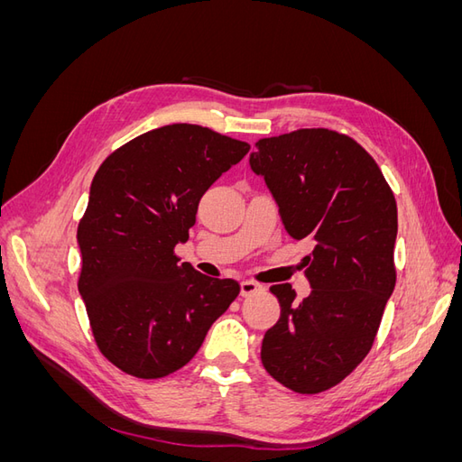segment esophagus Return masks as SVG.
<instances>
[{
  "instance_id": "obj_1",
  "label": "esophagus",
  "mask_w": 462,
  "mask_h": 462,
  "mask_svg": "<svg viewBox=\"0 0 462 462\" xmlns=\"http://www.w3.org/2000/svg\"><path fill=\"white\" fill-rule=\"evenodd\" d=\"M265 289L260 285V283H256V282H243L241 283V297H253V295H260V292H263Z\"/></svg>"
}]
</instances>
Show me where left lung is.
<instances>
[{
    "mask_svg": "<svg viewBox=\"0 0 462 462\" xmlns=\"http://www.w3.org/2000/svg\"><path fill=\"white\" fill-rule=\"evenodd\" d=\"M250 167L263 177L292 239L314 250L312 292L270 291L282 316L262 341V365L282 385L314 395L343 382L374 345L395 289L397 202L370 153L351 136L300 129L262 138Z\"/></svg>",
    "mask_w": 462,
    "mask_h": 462,
    "instance_id": "1",
    "label": "left lung"
}]
</instances>
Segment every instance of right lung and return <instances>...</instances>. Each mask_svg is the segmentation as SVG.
Here are the masks:
<instances>
[{
  "label": "right lung",
  "instance_id": "add662e5",
  "mask_svg": "<svg viewBox=\"0 0 462 462\" xmlns=\"http://www.w3.org/2000/svg\"><path fill=\"white\" fill-rule=\"evenodd\" d=\"M250 146L200 125L175 123L117 148L96 171L77 231L79 292L102 355L125 374L158 380L199 353L239 295L175 246L189 241L202 194Z\"/></svg>",
  "mask_w": 462,
  "mask_h": 462
}]
</instances>
